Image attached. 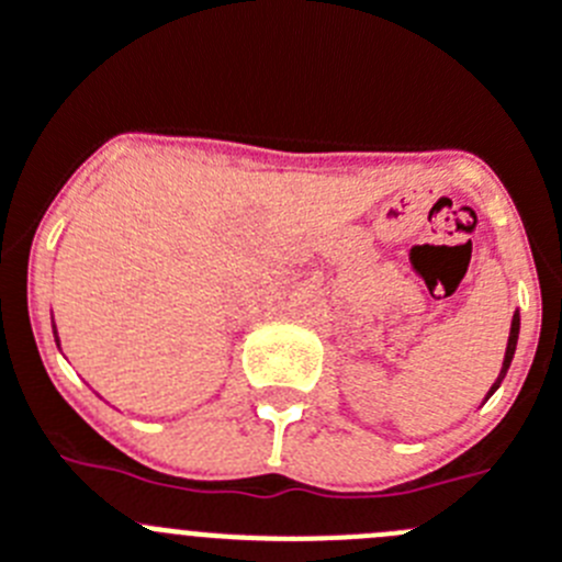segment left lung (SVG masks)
Masks as SVG:
<instances>
[{"label":"left lung","instance_id":"left-lung-1","mask_svg":"<svg viewBox=\"0 0 562 562\" xmlns=\"http://www.w3.org/2000/svg\"><path fill=\"white\" fill-rule=\"evenodd\" d=\"M518 328H521V317H518V312H516V315H513V326H509V339H507V351H504L502 373H498L496 384H493V387H491V393H487V395H493V393H496V390H498V384H502V379H504V375H507V370H509V362H513V353H516V342H518Z\"/></svg>","mask_w":562,"mask_h":562}]
</instances>
